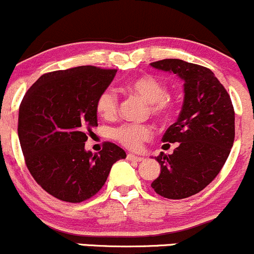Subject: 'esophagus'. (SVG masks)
<instances>
[{"instance_id":"esophagus-1","label":"esophagus","mask_w":254,"mask_h":254,"mask_svg":"<svg viewBox=\"0 0 254 254\" xmlns=\"http://www.w3.org/2000/svg\"><path fill=\"white\" fill-rule=\"evenodd\" d=\"M127 159L129 161H142L143 158L142 156H138V155H134V154H127Z\"/></svg>"}]
</instances>
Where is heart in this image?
<instances>
[{"mask_svg":"<svg viewBox=\"0 0 254 254\" xmlns=\"http://www.w3.org/2000/svg\"><path fill=\"white\" fill-rule=\"evenodd\" d=\"M125 89L139 96L149 104V112L158 119H167L175 110V103L166 95V87L161 80L151 74H142L132 78L125 84ZM95 109L104 119H114L119 110V99L115 91L105 89L96 98ZM151 137L148 125L126 124L112 129V138L130 150H137Z\"/></svg>","mask_w":254,"mask_h":254,"instance_id":"1","label":"heart"}]
</instances>
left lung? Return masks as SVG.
Segmentation results:
<instances>
[{
	"label": "left lung",
	"mask_w": 254,
	"mask_h": 254,
	"mask_svg": "<svg viewBox=\"0 0 254 254\" xmlns=\"http://www.w3.org/2000/svg\"><path fill=\"white\" fill-rule=\"evenodd\" d=\"M150 66L184 80L181 112L163 137V142L179 144L171 155L156 158L161 172L151 184L161 197L182 199L204 190L224 166L235 139L234 106L209 68L177 59Z\"/></svg>",
	"instance_id": "1"
}]
</instances>
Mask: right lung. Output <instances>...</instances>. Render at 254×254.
<instances>
[{"label":"right lung","instance_id":"obj_1","mask_svg":"<svg viewBox=\"0 0 254 254\" xmlns=\"http://www.w3.org/2000/svg\"><path fill=\"white\" fill-rule=\"evenodd\" d=\"M116 69L80 66L43 74L19 106L18 137L38 185L64 202L80 203L99 192L112 165L126 153L114 143L85 150L87 132L98 126L95 103Z\"/></svg>","mask_w":254,"mask_h":254}]
</instances>
